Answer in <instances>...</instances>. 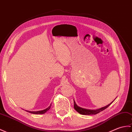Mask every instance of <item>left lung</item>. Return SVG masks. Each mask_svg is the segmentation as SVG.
I'll use <instances>...</instances> for the list:
<instances>
[{"label":"left lung","instance_id":"left-lung-1","mask_svg":"<svg viewBox=\"0 0 132 132\" xmlns=\"http://www.w3.org/2000/svg\"><path fill=\"white\" fill-rule=\"evenodd\" d=\"M116 99V98H115ZM113 102V101L112 102L110 103V104H109L108 105H107L103 108H101L100 109H96V110H89V109H85L84 108H81L80 107L78 106L77 105H76L75 102L73 100V103H74V109L76 110V111L78 112H79V114H80L81 115H96L98 113H99L101 111H102L103 110H105L106 108H108V107L111 105V104Z\"/></svg>","mask_w":132,"mask_h":132}]
</instances>
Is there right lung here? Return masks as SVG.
I'll return each instance as SVG.
<instances>
[{"label": "right lung", "instance_id": "1", "mask_svg": "<svg viewBox=\"0 0 132 132\" xmlns=\"http://www.w3.org/2000/svg\"><path fill=\"white\" fill-rule=\"evenodd\" d=\"M51 105L48 107V108H47L45 110H41V111H27V110H26V111L27 112H29L30 113H31V114H45V113L47 112V111H48L51 108Z\"/></svg>", "mask_w": 132, "mask_h": 132}]
</instances>
